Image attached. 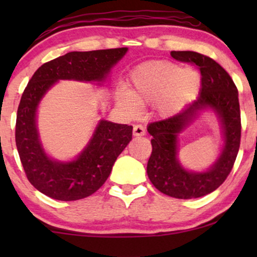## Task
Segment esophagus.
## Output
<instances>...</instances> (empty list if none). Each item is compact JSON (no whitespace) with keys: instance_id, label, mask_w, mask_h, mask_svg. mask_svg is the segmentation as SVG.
Segmentation results:
<instances>
[{"instance_id":"esophagus-1","label":"esophagus","mask_w":257,"mask_h":257,"mask_svg":"<svg viewBox=\"0 0 257 257\" xmlns=\"http://www.w3.org/2000/svg\"><path fill=\"white\" fill-rule=\"evenodd\" d=\"M145 135V127L143 125H135L133 126V136L142 137Z\"/></svg>"}]
</instances>
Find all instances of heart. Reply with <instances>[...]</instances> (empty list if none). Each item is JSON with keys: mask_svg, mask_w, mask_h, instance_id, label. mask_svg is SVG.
Wrapping results in <instances>:
<instances>
[{"mask_svg": "<svg viewBox=\"0 0 257 257\" xmlns=\"http://www.w3.org/2000/svg\"><path fill=\"white\" fill-rule=\"evenodd\" d=\"M199 73L191 68L181 69L174 62L159 59L137 66L131 72V90L118 93V103L135 112L143 104L156 103L161 113L180 110L196 93Z\"/></svg>", "mask_w": 257, "mask_h": 257, "instance_id": "heart-1", "label": "heart"}]
</instances>
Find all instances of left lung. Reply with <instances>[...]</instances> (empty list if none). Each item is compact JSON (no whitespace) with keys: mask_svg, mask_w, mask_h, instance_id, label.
<instances>
[{"mask_svg":"<svg viewBox=\"0 0 257 257\" xmlns=\"http://www.w3.org/2000/svg\"><path fill=\"white\" fill-rule=\"evenodd\" d=\"M174 59L198 66L201 90L196 99L175 115L147 126L152 136V154L147 175L158 191L172 198L193 199L220 187L234 166L241 140L238 93L231 77L214 59L194 51H172ZM216 112L223 127L225 145L219 159L206 172L185 170L177 160V136L203 109Z\"/></svg>","mask_w":257,"mask_h":257,"instance_id":"8db88e82","label":"left lung"}]
</instances>
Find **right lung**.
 <instances>
[{"label":"right lung","instance_id":"add662e5","mask_svg":"<svg viewBox=\"0 0 257 257\" xmlns=\"http://www.w3.org/2000/svg\"><path fill=\"white\" fill-rule=\"evenodd\" d=\"M127 48L72 51L40 66L21 98L15 139L21 163L30 184L43 194L61 201H75L98 191L132 139V126L100 120L92 138L75 160H52L42 147L36 111L42 98L59 79L100 82L124 57Z\"/></svg>","mask_w":257,"mask_h":257}]
</instances>
